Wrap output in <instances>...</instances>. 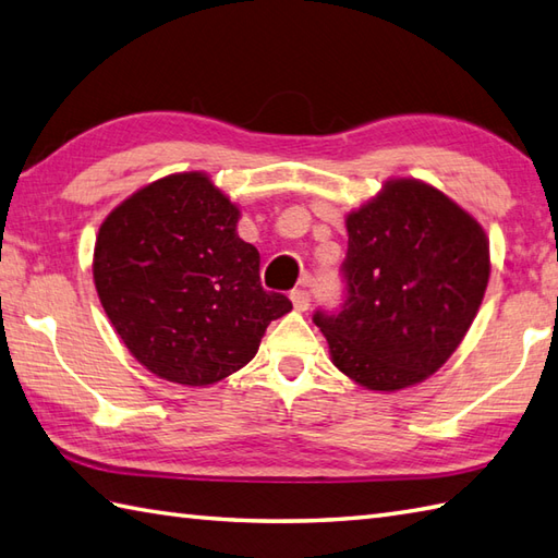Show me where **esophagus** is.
Listing matches in <instances>:
<instances>
[{
	"instance_id": "1",
	"label": "esophagus",
	"mask_w": 558,
	"mask_h": 558,
	"mask_svg": "<svg viewBox=\"0 0 558 558\" xmlns=\"http://www.w3.org/2000/svg\"><path fill=\"white\" fill-rule=\"evenodd\" d=\"M290 300L294 304V310L306 312V310H310V302H312V292L304 290V288H298V290L290 292Z\"/></svg>"
}]
</instances>
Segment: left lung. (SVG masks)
<instances>
[{
    "label": "left lung",
    "mask_w": 558,
    "mask_h": 558,
    "mask_svg": "<svg viewBox=\"0 0 558 558\" xmlns=\"http://www.w3.org/2000/svg\"><path fill=\"white\" fill-rule=\"evenodd\" d=\"M345 302L314 324L330 360L369 390L424 381L456 352L489 282L480 222L438 189L390 180L348 216Z\"/></svg>",
    "instance_id": "obj_1"
}]
</instances>
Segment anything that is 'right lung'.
I'll list each match as a JSON object with an SVG mask.
<instances>
[{"label":"right lung","mask_w":558,"mask_h":558,"mask_svg":"<svg viewBox=\"0 0 558 558\" xmlns=\"http://www.w3.org/2000/svg\"><path fill=\"white\" fill-rule=\"evenodd\" d=\"M240 208L206 174L162 177L100 225L93 280L105 314L148 372L208 386L242 369L292 302L266 292Z\"/></svg>","instance_id":"obj_1"}]
</instances>
